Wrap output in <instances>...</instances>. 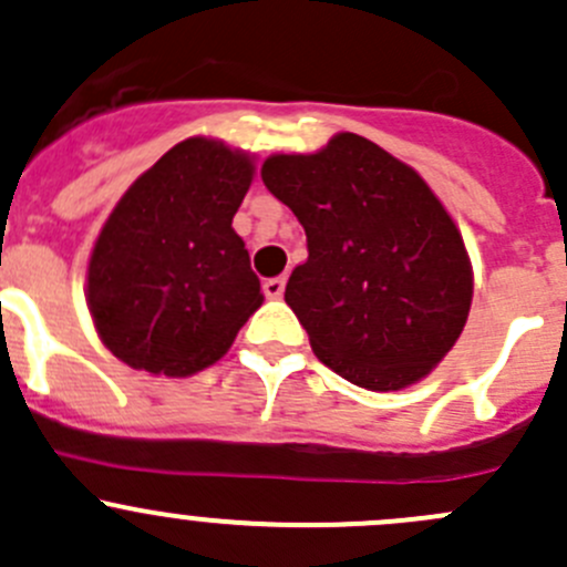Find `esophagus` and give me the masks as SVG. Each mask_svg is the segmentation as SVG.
I'll list each match as a JSON object with an SVG mask.
<instances>
[{"label":"esophagus","instance_id":"obj_1","mask_svg":"<svg viewBox=\"0 0 567 567\" xmlns=\"http://www.w3.org/2000/svg\"><path fill=\"white\" fill-rule=\"evenodd\" d=\"M262 293L268 296V299H282L285 293V277H271L262 282Z\"/></svg>","mask_w":567,"mask_h":567}]
</instances>
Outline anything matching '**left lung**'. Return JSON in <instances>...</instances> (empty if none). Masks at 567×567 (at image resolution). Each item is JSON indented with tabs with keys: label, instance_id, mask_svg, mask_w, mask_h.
Listing matches in <instances>:
<instances>
[{
	"label": "left lung",
	"instance_id": "obj_1",
	"mask_svg": "<svg viewBox=\"0 0 567 567\" xmlns=\"http://www.w3.org/2000/svg\"><path fill=\"white\" fill-rule=\"evenodd\" d=\"M260 177L307 233L285 301L320 362L373 392L425 379L472 307V262L431 186L359 134L268 156Z\"/></svg>",
	"mask_w": 567,
	"mask_h": 567
}]
</instances>
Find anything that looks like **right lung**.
<instances>
[{
	"instance_id": "add662e5",
	"label": "right lung",
	"mask_w": 567,
	"mask_h": 567,
	"mask_svg": "<svg viewBox=\"0 0 567 567\" xmlns=\"http://www.w3.org/2000/svg\"><path fill=\"white\" fill-rule=\"evenodd\" d=\"M249 153L192 136L142 173L109 214L87 266L101 342L128 368L186 379L227 353L262 305L233 216Z\"/></svg>"
}]
</instances>
